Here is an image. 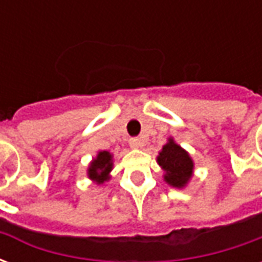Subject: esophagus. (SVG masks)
I'll return each mask as SVG.
<instances>
[{
  "label": "esophagus",
  "mask_w": 262,
  "mask_h": 262,
  "mask_svg": "<svg viewBox=\"0 0 262 262\" xmlns=\"http://www.w3.org/2000/svg\"><path fill=\"white\" fill-rule=\"evenodd\" d=\"M129 144H130L132 148H139L142 146V142H140V139H137V137H133L129 140Z\"/></svg>",
  "instance_id": "obj_1"
}]
</instances>
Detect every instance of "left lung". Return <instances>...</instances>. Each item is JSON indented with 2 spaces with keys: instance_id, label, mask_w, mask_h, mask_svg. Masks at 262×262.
Returning a JSON list of instances; mask_svg holds the SVG:
<instances>
[{
  "instance_id": "1",
  "label": "left lung",
  "mask_w": 262,
  "mask_h": 262,
  "mask_svg": "<svg viewBox=\"0 0 262 262\" xmlns=\"http://www.w3.org/2000/svg\"><path fill=\"white\" fill-rule=\"evenodd\" d=\"M157 163L164 171V181L172 188L184 189L193 177L195 163L192 157L185 148L176 143L174 137H168L167 143L160 150Z\"/></svg>"
}]
</instances>
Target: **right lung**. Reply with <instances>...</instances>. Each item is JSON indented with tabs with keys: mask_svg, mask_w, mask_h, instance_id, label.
I'll list each match as a JSON object with an SVG mask.
<instances>
[{
	"mask_svg": "<svg viewBox=\"0 0 262 262\" xmlns=\"http://www.w3.org/2000/svg\"><path fill=\"white\" fill-rule=\"evenodd\" d=\"M114 170V154L106 150H99L91 160L86 168V177L97 185H103L111 180V171Z\"/></svg>",
	"mask_w": 262,
	"mask_h": 262,
	"instance_id": "add662e5",
	"label": "right lung"
}]
</instances>
